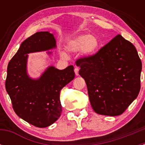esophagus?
Segmentation results:
<instances>
[{
    "label": "esophagus",
    "mask_w": 145,
    "mask_h": 145,
    "mask_svg": "<svg viewBox=\"0 0 145 145\" xmlns=\"http://www.w3.org/2000/svg\"><path fill=\"white\" fill-rule=\"evenodd\" d=\"M74 71H75V73L76 75H78V72H79V68L78 67H75V69H74Z\"/></svg>",
    "instance_id": "obj_1"
}]
</instances>
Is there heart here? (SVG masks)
Segmentation results:
<instances>
[{
  "mask_svg": "<svg viewBox=\"0 0 145 145\" xmlns=\"http://www.w3.org/2000/svg\"><path fill=\"white\" fill-rule=\"evenodd\" d=\"M99 46V40L95 36L87 34L79 35L69 40L67 44V48L72 52L82 51V53L86 56H91L97 52ZM62 57L66 58L67 54L61 52Z\"/></svg>",
  "mask_w": 145,
  "mask_h": 145,
  "instance_id": "obj_1",
  "label": "heart"
}]
</instances>
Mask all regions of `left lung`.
<instances>
[{
    "label": "left lung",
    "instance_id": "obj_1",
    "mask_svg": "<svg viewBox=\"0 0 145 145\" xmlns=\"http://www.w3.org/2000/svg\"><path fill=\"white\" fill-rule=\"evenodd\" d=\"M79 75L88 88L92 108L103 116H120L140 91L142 61L135 46L117 35L91 56L78 59Z\"/></svg>",
    "mask_w": 145,
    "mask_h": 145
}]
</instances>
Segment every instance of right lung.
I'll use <instances>...</instances> for the list:
<instances>
[{"label":"right lung","instance_id":"right-lung-1","mask_svg":"<svg viewBox=\"0 0 145 145\" xmlns=\"http://www.w3.org/2000/svg\"><path fill=\"white\" fill-rule=\"evenodd\" d=\"M54 47L56 40L53 34L35 33L22 43L7 67L6 89L14 110L22 119L39 128L52 125L61 116L60 91L75 78L72 65L62 70L49 67L38 80L27 76V54Z\"/></svg>","mask_w":145,"mask_h":145}]
</instances>
